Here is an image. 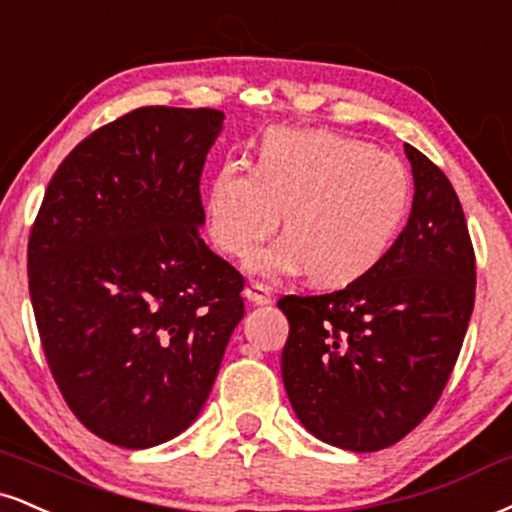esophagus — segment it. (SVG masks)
Instances as JSON below:
<instances>
[{
	"label": "esophagus",
	"mask_w": 512,
	"mask_h": 512,
	"mask_svg": "<svg viewBox=\"0 0 512 512\" xmlns=\"http://www.w3.org/2000/svg\"><path fill=\"white\" fill-rule=\"evenodd\" d=\"M245 298H248L252 305H269L274 300L272 291H269L267 286H262V283H250V286L245 288Z\"/></svg>",
	"instance_id": "34e87169"
}]
</instances>
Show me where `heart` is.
<instances>
[{"label": "heart", "instance_id": "b5f03b06", "mask_svg": "<svg viewBox=\"0 0 512 512\" xmlns=\"http://www.w3.org/2000/svg\"><path fill=\"white\" fill-rule=\"evenodd\" d=\"M410 176L396 157L331 131L272 128L255 169L226 162L207 193L209 236L221 252L248 257L281 226L286 236L250 260V272H307L346 286L372 272L410 209Z\"/></svg>", "mask_w": 512, "mask_h": 512}]
</instances>
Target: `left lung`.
Returning a JSON list of instances; mask_svg holds the SVG:
<instances>
[{
	"mask_svg": "<svg viewBox=\"0 0 512 512\" xmlns=\"http://www.w3.org/2000/svg\"><path fill=\"white\" fill-rule=\"evenodd\" d=\"M408 226L372 272L324 295H283L281 377L310 434L355 453L408 436L441 398L474 307L477 264L446 174L405 145Z\"/></svg>",
	"mask_w": 512,
	"mask_h": 512,
	"instance_id": "8db88e82",
	"label": "left lung"
}]
</instances>
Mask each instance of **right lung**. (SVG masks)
<instances>
[{
	"mask_svg": "<svg viewBox=\"0 0 512 512\" xmlns=\"http://www.w3.org/2000/svg\"><path fill=\"white\" fill-rule=\"evenodd\" d=\"M219 109L140 107L69 152L28 238L42 350L85 429L150 448L195 422L245 315V279L200 238Z\"/></svg>",
	"mask_w": 512,
	"mask_h": 512,
	"instance_id": "1",
	"label": "right lung"
}]
</instances>
